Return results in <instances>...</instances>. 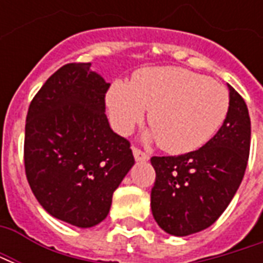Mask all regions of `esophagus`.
<instances>
[{
    "label": "esophagus",
    "instance_id": "obj_1",
    "mask_svg": "<svg viewBox=\"0 0 263 263\" xmlns=\"http://www.w3.org/2000/svg\"><path fill=\"white\" fill-rule=\"evenodd\" d=\"M132 154H134V158H135L137 162H146V160H149V155L142 152L141 149L135 148V146H132Z\"/></svg>",
    "mask_w": 263,
    "mask_h": 263
}]
</instances>
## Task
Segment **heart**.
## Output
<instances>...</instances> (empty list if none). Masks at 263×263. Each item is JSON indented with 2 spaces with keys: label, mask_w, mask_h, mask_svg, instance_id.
Segmentation results:
<instances>
[{
  "label": "heart",
  "mask_w": 263,
  "mask_h": 263,
  "mask_svg": "<svg viewBox=\"0 0 263 263\" xmlns=\"http://www.w3.org/2000/svg\"><path fill=\"white\" fill-rule=\"evenodd\" d=\"M115 129L126 135L149 109V141L180 155L201 148L220 129L230 109V94L218 81L176 66L145 67L131 81L117 80L107 94Z\"/></svg>",
  "instance_id": "b5f03b06"
}]
</instances>
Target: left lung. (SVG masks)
Masks as SVG:
<instances>
[{
    "label": "left lung",
    "instance_id": "obj_1",
    "mask_svg": "<svg viewBox=\"0 0 263 263\" xmlns=\"http://www.w3.org/2000/svg\"><path fill=\"white\" fill-rule=\"evenodd\" d=\"M230 109L218 132L197 151L154 156L156 172L151 209L158 226L186 237L218 220L242 182L251 146V120L243 98L231 86Z\"/></svg>",
    "mask_w": 263,
    "mask_h": 263
}]
</instances>
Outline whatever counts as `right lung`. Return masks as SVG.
<instances>
[{
  "label": "right lung",
  "instance_id": "1",
  "mask_svg": "<svg viewBox=\"0 0 263 263\" xmlns=\"http://www.w3.org/2000/svg\"><path fill=\"white\" fill-rule=\"evenodd\" d=\"M109 83L91 63H69L31 101L24 160L35 197L58 220L80 228L108 215L112 193L135 159L105 115Z\"/></svg>",
  "mask_w": 263,
  "mask_h": 263
}]
</instances>
